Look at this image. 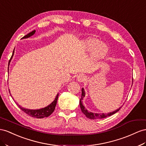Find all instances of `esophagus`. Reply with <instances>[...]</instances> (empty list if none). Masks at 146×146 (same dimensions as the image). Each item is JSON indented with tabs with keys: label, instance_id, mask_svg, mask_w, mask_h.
<instances>
[{
	"label": "esophagus",
	"instance_id": "1",
	"mask_svg": "<svg viewBox=\"0 0 146 146\" xmlns=\"http://www.w3.org/2000/svg\"><path fill=\"white\" fill-rule=\"evenodd\" d=\"M86 79V76L84 74H79L77 76V80L79 82H83Z\"/></svg>",
	"mask_w": 146,
	"mask_h": 146
}]
</instances>
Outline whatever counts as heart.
<instances>
[{"instance_id":"obj_1","label":"heart","mask_w":146,"mask_h":146,"mask_svg":"<svg viewBox=\"0 0 146 146\" xmlns=\"http://www.w3.org/2000/svg\"><path fill=\"white\" fill-rule=\"evenodd\" d=\"M84 44L88 50H93V57L95 60L103 58L108 53V46L96 38L89 37L84 41Z\"/></svg>"}]
</instances>
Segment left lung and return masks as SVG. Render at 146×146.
Returning <instances> with one entry per match:
<instances>
[{"mask_svg": "<svg viewBox=\"0 0 146 146\" xmlns=\"http://www.w3.org/2000/svg\"><path fill=\"white\" fill-rule=\"evenodd\" d=\"M85 93L84 89L82 88V89L81 99L80 100V107L82 112L85 114L86 117L88 118V119H92V120L101 119H103V118H106V117H109V116H111V115H113V114L117 112L121 108H120L119 109L116 110V111H113L112 112H109V113H94L88 112L87 110L85 109V107L84 106H83V104L82 102V100H83V98L85 97Z\"/></svg>", "mask_w": 146, "mask_h": 146, "instance_id": "8db88e82", "label": "left lung"}]
</instances>
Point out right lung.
Instances as JSON below:
<instances>
[{
    "instance_id": "obj_1",
    "label": "right lung",
    "mask_w": 146,
    "mask_h": 146,
    "mask_svg": "<svg viewBox=\"0 0 146 146\" xmlns=\"http://www.w3.org/2000/svg\"><path fill=\"white\" fill-rule=\"evenodd\" d=\"M34 33H35V31H32L31 33L25 35V36L23 37V38H28V37H31V35H33ZM13 54H14V50L13 52L12 56H11L10 60V61L11 60V59L12 58ZM58 95H59V94H57L56 96V98H55L54 101L52 102V104L47 106V107H46L45 108H43V109H38V110H31V109H25V108L21 107L20 106H18H18H19V108H20L23 112H25L26 114H27V115H29L32 117L37 118V119H42V118L47 117L50 116L51 114H52L54 112L55 107H56V103H57Z\"/></svg>"
}]
</instances>
